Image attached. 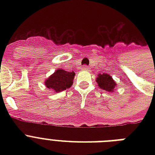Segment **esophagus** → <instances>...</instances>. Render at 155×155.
<instances>
[{
  "label": "esophagus",
  "mask_w": 155,
  "mask_h": 155,
  "mask_svg": "<svg viewBox=\"0 0 155 155\" xmlns=\"http://www.w3.org/2000/svg\"><path fill=\"white\" fill-rule=\"evenodd\" d=\"M82 69L83 70H88V69H89V68H88L87 65H84L82 67Z\"/></svg>",
  "instance_id": "1"
}]
</instances>
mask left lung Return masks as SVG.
<instances>
[{
  "label": "left lung",
  "instance_id": "1",
  "mask_svg": "<svg viewBox=\"0 0 155 155\" xmlns=\"http://www.w3.org/2000/svg\"><path fill=\"white\" fill-rule=\"evenodd\" d=\"M97 82L99 87L108 92H112L116 86L115 81L112 79L110 75L108 74H99L97 78Z\"/></svg>",
  "mask_w": 155,
  "mask_h": 155
}]
</instances>
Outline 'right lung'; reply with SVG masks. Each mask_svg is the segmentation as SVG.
Returning a JSON list of instances; mask_svg holds the SVG:
<instances>
[{"mask_svg": "<svg viewBox=\"0 0 155 155\" xmlns=\"http://www.w3.org/2000/svg\"><path fill=\"white\" fill-rule=\"evenodd\" d=\"M74 76V71L68 72L63 69H58L46 80L45 84L49 89L54 90L56 92H61L72 85Z\"/></svg>", "mask_w": 155, "mask_h": 155, "instance_id": "obj_1", "label": "right lung"}]
</instances>
